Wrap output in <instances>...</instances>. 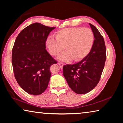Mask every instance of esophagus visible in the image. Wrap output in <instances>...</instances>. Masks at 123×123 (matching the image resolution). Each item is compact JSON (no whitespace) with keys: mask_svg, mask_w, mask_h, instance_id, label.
Listing matches in <instances>:
<instances>
[{"mask_svg":"<svg viewBox=\"0 0 123 123\" xmlns=\"http://www.w3.org/2000/svg\"><path fill=\"white\" fill-rule=\"evenodd\" d=\"M59 66H60V68H61V69H62V68H63V66L64 65V64L63 63H62V62H59Z\"/></svg>","mask_w":123,"mask_h":123,"instance_id":"34e87169","label":"esophagus"}]
</instances>
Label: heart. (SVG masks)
<instances>
[{"label": "heart", "instance_id": "1", "mask_svg": "<svg viewBox=\"0 0 123 123\" xmlns=\"http://www.w3.org/2000/svg\"><path fill=\"white\" fill-rule=\"evenodd\" d=\"M55 38L49 37L46 45L49 53L56 56L63 50L66 53L59 56L62 61H80L88 56L94 41V34L89 28L75 27L61 29L56 32Z\"/></svg>", "mask_w": 123, "mask_h": 123}]
</instances>
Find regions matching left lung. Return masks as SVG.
<instances>
[{"instance_id": "8db88e82", "label": "left lung", "mask_w": 123, "mask_h": 123, "mask_svg": "<svg viewBox=\"0 0 123 123\" xmlns=\"http://www.w3.org/2000/svg\"><path fill=\"white\" fill-rule=\"evenodd\" d=\"M89 24L94 36L90 53L78 63L63 67V76L69 87L79 94L88 93L98 84L106 59L103 37L96 27Z\"/></svg>"}]
</instances>
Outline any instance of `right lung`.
<instances>
[{"instance_id": "add662e5", "label": "right lung", "mask_w": 123, "mask_h": 123, "mask_svg": "<svg viewBox=\"0 0 123 123\" xmlns=\"http://www.w3.org/2000/svg\"><path fill=\"white\" fill-rule=\"evenodd\" d=\"M55 28L32 24L23 29L14 42L12 51L14 75L20 87L30 94L44 92L50 78V67L57 63L45 49L48 36Z\"/></svg>"}]
</instances>
